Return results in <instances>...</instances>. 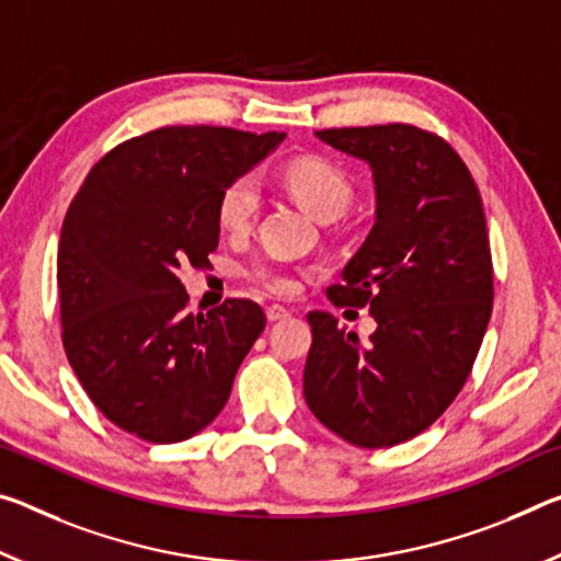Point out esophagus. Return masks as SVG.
Wrapping results in <instances>:
<instances>
[{
	"label": "esophagus",
	"mask_w": 561,
	"mask_h": 561,
	"mask_svg": "<svg viewBox=\"0 0 561 561\" xmlns=\"http://www.w3.org/2000/svg\"><path fill=\"white\" fill-rule=\"evenodd\" d=\"M291 312L287 307H282V305H272V307H266V319H270V322H279V319H287Z\"/></svg>",
	"instance_id": "1"
}]
</instances>
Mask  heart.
<instances>
[{
	"label": "heart",
	"mask_w": 561,
	"mask_h": 561,
	"mask_svg": "<svg viewBox=\"0 0 561 561\" xmlns=\"http://www.w3.org/2000/svg\"><path fill=\"white\" fill-rule=\"evenodd\" d=\"M284 184L295 194V199L312 211L317 219L342 217L354 199L352 180L342 167L329 162L324 157H301L289 162L284 169ZM256 209H260V192L252 176H234L217 199V221L229 234H242L254 225ZM247 279L260 284L262 289L274 295H289L295 291L297 279L289 270L277 262H254L247 266Z\"/></svg>",
	"instance_id": "obj_1"
}]
</instances>
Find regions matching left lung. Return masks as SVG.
Masks as SVG:
<instances>
[{
  "mask_svg": "<svg viewBox=\"0 0 561 561\" xmlns=\"http://www.w3.org/2000/svg\"><path fill=\"white\" fill-rule=\"evenodd\" d=\"M317 137L375 172L377 221L327 297L367 307L377 332L362 344L334 314L309 312L305 399L354 447H394L447 412L482 346L494 299L482 197L455 147L414 124Z\"/></svg>",
  "mask_w": 561,
  "mask_h": 561,
  "instance_id": "obj_1",
  "label": "left lung"
}]
</instances>
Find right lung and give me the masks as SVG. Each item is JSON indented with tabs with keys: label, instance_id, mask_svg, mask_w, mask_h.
<instances>
[{
	"label": "right lung",
	"instance_id": "1",
	"mask_svg": "<svg viewBox=\"0 0 561 561\" xmlns=\"http://www.w3.org/2000/svg\"><path fill=\"white\" fill-rule=\"evenodd\" d=\"M284 131L162 127L89 169L61 225V342L94 407L152 444L202 432L227 404L264 309L227 299L190 312L180 266L209 264L219 192L272 152Z\"/></svg>",
	"mask_w": 561,
	"mask_h": 561
}]
</instances>
